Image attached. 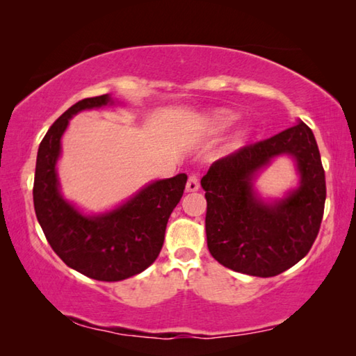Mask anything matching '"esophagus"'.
<instances>
[{
    "label": "esophagus",
    "instance_id": "obj_1",
    "mask_svg": "<svg viewBox=\"0 0 356 356\" xmlns=\"http://www.w3.org/2000/svg\"><path fill=\"white\" fill-rule=\"evenodd\" d=\"M200 190V179L196 176H190L188 180H186V185H185V191H197Z\"/></svg>",
    "mask_w": 356,
    "mask_h": 356
}]
</instances>
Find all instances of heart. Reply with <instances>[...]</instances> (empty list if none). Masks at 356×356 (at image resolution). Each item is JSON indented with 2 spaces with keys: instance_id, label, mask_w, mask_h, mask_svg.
Segmentation results:
<instances>
[{
  "instance_id": "b5f03b06",
  "label": "heart",
  "mask_w": 356,
  "mask_h": 356,
  "mask_svg": "<svg viewBox=\"0 0 356 356\" xmlns=\"http://www.w3.org/2000/svg\"><path fill=\"white\" fill-rule=\"evenodd\" d=\"M237 119H238V114L232 110H226V108L213 110L212 113L207 114L206 119H204V131L209 135L222 134V131L231 129L232 125L237 122ZM248 135L250 131L246 129L237 130L226 144L227 152H236V150L242 147L246 143V140H248Z\"/></svg>"
}]
</instances>
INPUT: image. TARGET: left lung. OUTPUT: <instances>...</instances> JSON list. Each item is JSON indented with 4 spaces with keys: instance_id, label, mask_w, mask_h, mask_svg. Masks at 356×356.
Masks as SVG:
<instances>
[{
    "instance_id": "8db88e82",
    "label": "left lung",
    "mask_w": 356,
    "mask_h": 356,
    "mask_svg": "<svg viewBox=\"0 0 356 356\" xmlns=\"http://www.w3.org/2000/svg\"><path fill=\"white\" fill-rule=\"evenodd\" d=\"M281 154L296 161L299 186L265 202L255 179ZM201 186L207 200V246L221 265L270 278L308 254L321 229L327 186L314 134L305 122L216 160Z\"/></svg>"
}]
</instances>
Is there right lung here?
Segmentation results:
<instances>
[{
  "instance_id": "1",
  "label": "right lung",
  "mask_w": 356,
  "mask_h": 356,
  "mask_svg": "<svg viewBox=\"0 0 356 356\" xmlns=\"http://www.w3.org/2000/svg\"><path fill=\"white\" fill-rule=\"evenodd\" d=\"M116 104L110 94L83 99L56 119L39 146L33 188L35 216L53 251L67 267L108 282L127 280L155 262L186 184L184 172L154 180L130 200L92 215L65 200L56 165L70 119L84 110Z\"/></svg>"
}]
</instances>
